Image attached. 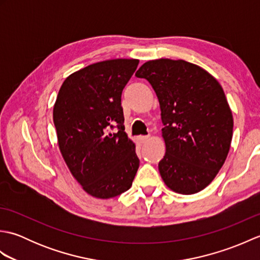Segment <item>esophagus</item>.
<instances>
[{"label": "esophagus", "mask_w": 260, "mask_h": 260, "mask_svg": "<svg viewBox=\"0 0 260 260\" xmlns=\"http://www.w3.org/2000/svg\"><path fill=\"white\" fill-rule=\"evenodd\" d=\"M148 139H150V136H139V141L141 143H145Z\"/></svg>", "instance_id": "esophagus-1"}]
</instances>
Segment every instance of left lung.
Segmentation results:
<instances>
[{"mask_svg":"<svg viewBox=\"0 0 260 260\" xmlns=\"http://www.w3.org/2000/svg\"><path fill=\"white\" fill-rule=\"evenodd\" d=\"M135 76L150 82L159 103L164 183L181 194L200 192L222 168L233 140V113L221 85L184 60H150Z\"/></svg>","mask_w":260,"mask_h":260,"instance_id":"left-lung-1","label":"left lung"}]
</instances>
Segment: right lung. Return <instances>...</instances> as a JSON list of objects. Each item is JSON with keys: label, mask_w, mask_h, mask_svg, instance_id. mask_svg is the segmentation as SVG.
I'll return each instance as SVG.
<instances>
[{"label": "right lung", "mask_w": 260, "mask_h": 260, "mask_svg": "<svg viewBox=\"0 0 260 260\" xmlns=\"http://www.w3.org/2000/svg\"><path fill=\"white\" fill-rule=\"evenodd\" d=\"M139 59H112L68 76L53 106L58 146L82 190L97 199L117 197L132 186L140 167L120 106L121 92ZM117 124V134L108 129Z\"/></svg>", "instance_id": "obj_1"}]
</instances>
